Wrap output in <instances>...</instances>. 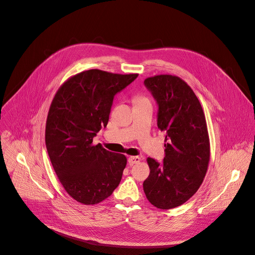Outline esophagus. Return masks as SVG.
<instances>
[{
	"label": "esophagus",
	"instance_id": "34e87169",
	"mask_svg": "<svg viewBox=\"0 0 255 255\" xmlns=\"http://www.w3.org/2000/svg\"><path fill=\"white\" fill-rule=\"evenodd\" d=\"M140 160H141L140 156H129L128 157V163L130 166H132L134 164H138Z\"/></svg>",
	"mask_w": 255,
	"mask_h": 255
}]
</instances>
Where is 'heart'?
<instances>
[{
	"label": "heart",
	"mask_w": 255,
	"mask_h": 255,
	"mask_svg": "<svg viewBox=\"0 0 255 255\" xmlns=\"http://www.w3.org/2000/svg\"><path fill=\"white\" fill-rule=\"evenodd\" d=\"M142 103H150L149 99L145 96L142 95H137L134 97V104L138 105V104H142Z\"/></svg>",
	"instance_id": "obj_1"
}]
</instances>
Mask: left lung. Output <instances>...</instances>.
<instances>
[{
	"label": "left lung",
	"mask_w": 255,
	"mask_h": 255,
	"mask_svg": "<svg viewBox=\"0 0 255 255\" xmlns=\"http://www.w3.org/2000/svg\"><path fill=\"white\" fill-rule=\"evenodd\" d=\"M158 105L157 127L166 132V155L158 164L147 157L149 176L143 182L148 201L171 210L192 197L203 182L211 156L202 107L191 87L175 75L144 80Z\"/></svg>",
	"instance_id": "left-lung-1"
}]
</instances>
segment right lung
<instances>
[{
    "label": "right lung",
    "instance_id": "obj_1",
    "mask_svg": "<svg viewBox=\"0 0 255 255\" xmlns=\"http://www.w3.org/2000/svg\"><path fill=\"white\" fill-rule=\"evenodd\" d=\"M137 76L91 69L68 78L53 99L45 145L65 191L80 203H100L120 184L126 156L92 139L107 126L115 95Z\"/></svg>",
    "mask_w": 255,
    "mask_h": 255
}]
</instances>
